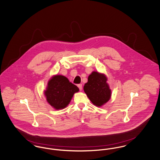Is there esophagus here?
<instances>
[{
	"mask_svg": "<svg viewBox=\"0 0 160 160\" xmlns=\"http://www.w3.org/2000/svg\"><path fill=\"white\" fill-rule=\"evenodd\" d=\"M77 86H78V88H79L80 91H82V84H78V85H77Z\"/></svg>",
	"mask_w": 160,
	"mask_h": 160,
	"instance_id": "obj_1",
	"label": "esophagus"
}]
</instances>
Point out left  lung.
I'll list each match as a JSON object with an SVG mask.
<instances>
[{
	"label": "left lung",
	"mask_w": 160,
	"mask_h": 160,
	"mask_svg": "<svg viewBox=\"0 0 160 160\" xmlns=\"http://www.w3.org/2000/svg\"><path fill=\"white\" fill-rule=\"evenodd\" d=\"M107 80V78L104 74L93 71L84 86V91L96 106H103L111 98L112 92Z\"/></svg>",
	"instance_id": "1"
}]
</instances>
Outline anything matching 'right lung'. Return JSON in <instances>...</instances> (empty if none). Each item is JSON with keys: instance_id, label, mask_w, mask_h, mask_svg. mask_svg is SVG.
<instances>
[{"instance_id": "1", "label": "right lung", "mask_w": 160, "mask_h": 160, "mask_svg": "<svg viewBox=\"0 0 160 160\" xmlns=\"http://www.w3.org/2000/svg\"><path fill=\"white\" fill-rule=\"evenodd\" d=\"M78 91V87L66 77L56 75L48 81L44 95L49 104L59 110L67 106L74 94Z\"/></svg>"}]
</instances>
